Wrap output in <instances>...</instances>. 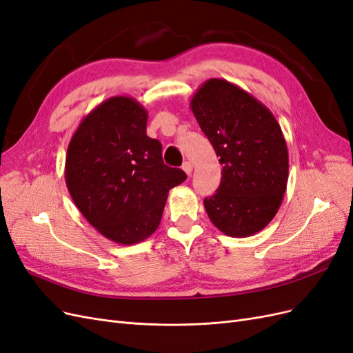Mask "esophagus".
<instances>
[{"label": "esophagus", "mask_w": 353, "mask_h": 353, "mask_svg": "<svg viewBox=\"0 0 353 353\" xmlns=\"http://www.w3.org/2000/svg\"><path fill=\"white\" fill-rule=\"evenodd\" d=\"M183 169H184V172L190 176L191 172H193V165H191L190 162H185V163L183 165Z\"/></svg>", "instance_id": "obj_1"}]
</instances>
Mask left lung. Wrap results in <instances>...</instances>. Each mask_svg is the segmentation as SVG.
<instances>
[{"mask_svg": "<svg viewBox=\"0 0 353 353\" xmlns=\"http://www.w3.org/2000/svg\"><path fill=\"white\" fill-rule=\"evenodd\" d=\"M222 178L205 199L208 216L230 237H249L279 212L287 188L288 152L280 123L252 94L225 79L206 81L191 99Z\"/></svg>", "mask_w": 353, "mask_h": 353, "instance_id": "obj_1", "label": "left lung"}]
</instances>
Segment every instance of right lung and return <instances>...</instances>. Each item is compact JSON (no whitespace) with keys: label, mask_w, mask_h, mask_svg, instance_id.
Wrapping results in <instances>:
<instances>
[{"label":"right lung","mask_w":353,"mask_h":353,"mask_svg":"<svg viewBox=\"0 0 353 353\" xmlns=\"http://www.w3.org/2000/svg\"><path fill=\"white\" fill-rule=\"evenodd\" d=\"M148 114L132 97H110L83 117L68 147L72 200L101 236L135 244L157 230L183 169L163 163L162 144L147 137Z\"/></svg>","instance_id":"add662e5"}]
</instances>
